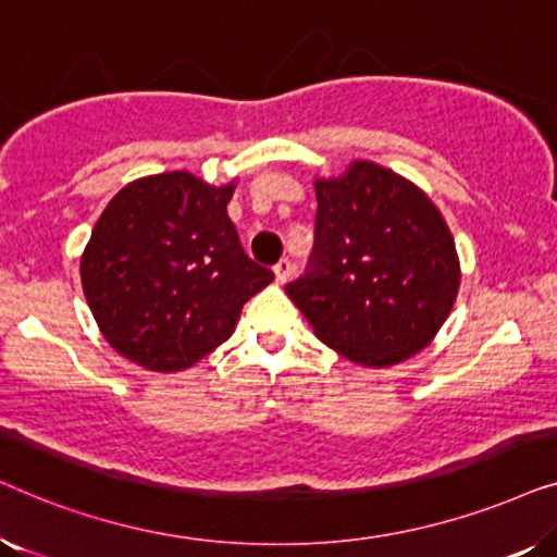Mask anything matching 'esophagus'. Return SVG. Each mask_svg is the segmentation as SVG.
Segmentation results:
<instances>
[{
    "mask_svg": "<svg viewBox=\"0 0 557 557\" xmlns=\"http://www.w3.org/2000/svg\"><path fill=\"white\" fill-rule=\"evenodd\" d=\"M292 271H294V265H292V261H288V258H281V261L273 265V273H276L278 284H286V281L292 278Z\"/></svg>",
    "mask_w": 557,
    "mask_h": 557,
    "instance_id": "1",
    "label": "esophagus"
}]
</instances>
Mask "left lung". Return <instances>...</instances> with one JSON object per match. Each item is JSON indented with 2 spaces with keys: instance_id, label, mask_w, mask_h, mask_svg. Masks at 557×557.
<instances>
[{
  "instance_id": "left-lung-1",
  "label": "left lung",
  "mask_w": 557,
  "mask_h": 557,
  "mask_svg": "<svg viewBox=\"0 0 557 557\" xmlns=\"http://www.w3.org/2000/svg\"><path fill=\"white\" fill-rule=\"evenodd\" d=\"M314 269L286 286L319 339L362 368H393L425 349L461 284L454 235L403 174L355 159L317 177Z\"/></svg>"
}]
</instances>
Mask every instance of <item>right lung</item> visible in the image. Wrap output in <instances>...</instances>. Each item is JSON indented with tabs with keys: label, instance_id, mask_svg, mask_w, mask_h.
<instances>
[{
	"label": "right lung",
	"instance_id": "add662e5",
	"mask_svg": "<svg viewBox=\"0 0 557 557\" xmlns=\"http://www.w3.org/2000/svg\"><path fill=\"white\" fill-rule=\"evenodd\" d=\"M233 193L235 180L215 187L177 170L128 182L106 205L81 256V284L121 357L151 372L193 368L271 284L227 218Z\"/></svg>",
	"mask_w": 557,
	"mask_h": 557
}]
</instances>
